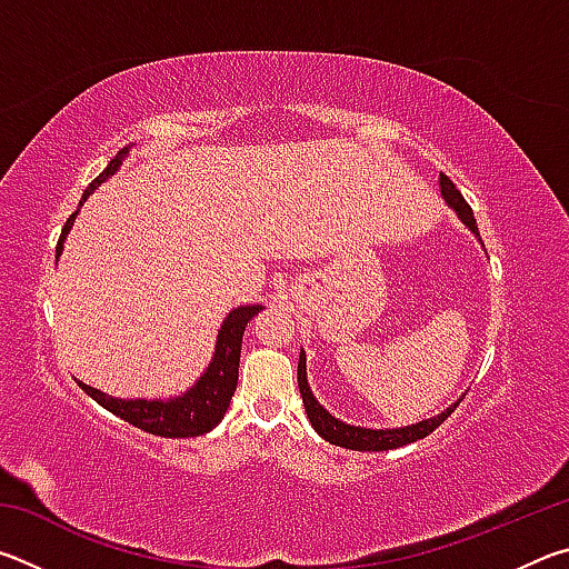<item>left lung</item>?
Segmentation results:
<instances>
[{
    "mask_svg": "<svg viewBox=\"0 0 569 569\" xmlns=\"http://www.w3.org/2000/svg\"><path fill=\"white\" fill-rule=\"evenodd\" d=\"M439 186H441V196H445L447 203L457 210L461 223H465L471 230V233L479 236L475 213H471L469 203L465 200V196H461V192L457 190L455 182H451L447 176H441ZM298 389H301L303 407H306L308 419H311V423H313V429L319 431V435L326 441H331V445L356 449V451H387V449H397V447H403V445H411V441H419L423 437H429L431 431H435L439 423L457 409V403H459L457 401L455 407L447 409L445 413H439V417H435V419H423V421L411 423V427H403V429L351 427V423H343L339 419H333L331 413L313 399V393H311V389H308V381H306V356H303V351H301V359H298Z\"/></svg>",
    "mask_w": 569,
    "mask_h": 569,
    "instance_id": "1",
    "label": "left lung"
}]
</instances>
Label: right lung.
Returning <instances> with one entry per match:
<instances>
[{
	"label": "right lung",
	"instance_id": "right-lung-1",
	"mask_svg": "<svg viewBox=\"0 0 569 569\" xmlns=\"http://www.w3.org/2000/svg\"><path fill=\"white\" fill-rule=\"evenodd\" d=\"M124 156H128V148L120 150L118 156L110 160V166L90 182V188L82 192L80 206L88 200L90 192L98 188L102 180H108L112 172L120 168ZM74 216H77V210L70 218H67L62 236H60V240H57V248H54L57 256L62 253L64 236H67V230L72 228ZM261 308L263 306H240V308H236V311L228 313V319L223 321V326H220V331H218L213 361H210V366L206 369L203 377L198 379L196 387L182 393V397H178V399L124 401V399H112V397H108V393L92 389L82 381H80V387L84 393H88V397L98 401L100 407L112 411L114 417H120L128 423H132V427L148 431V435L168 437V439H186V437L208 435V431L218 427V421L226 417L230 399H233L236 387H238L240 341H243V331H246L248 321L253 319Z\"/></svg>",
	"mask_w": 569,
	"mask_h": 569
}]
</instances>
